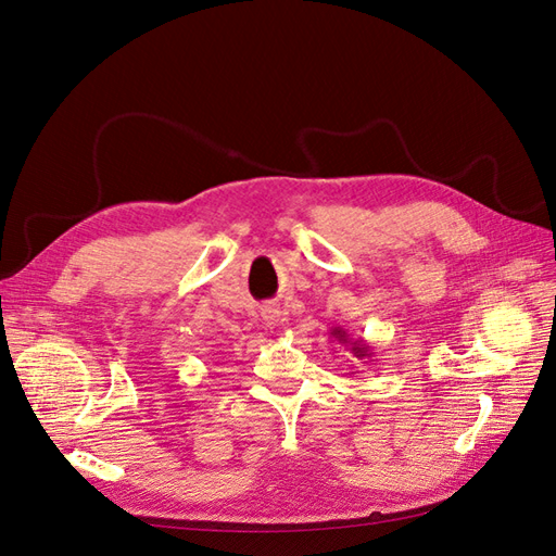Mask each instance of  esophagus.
I'll return each instance as SVG.
<instances>
[{
	"label": "esophagus",
	"instance_id": "34e87169",
	"mask_svg": "<svg viewBox=\"0 0 556 556\" xmlns=\"http://www.w3.org/2000/svg\"><path fill=\"white\" fill-rule=\"evenodd\" d=\"M285 313L276 306V304H268V306H264L262 308V317H264V325H268V327H278L280 323H282V317Z\"/></svg>",
	"mask_w": 556,
	"mask_h": 556
}]
</instances>
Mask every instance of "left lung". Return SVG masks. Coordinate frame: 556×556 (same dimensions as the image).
<instances>
[{"label":"left lung","instance_id":"left-lung-1","mask_svg":"<svg viewBox=\"0 0 556 556\" xmlns=\"http://www.w3.org/2000/svg\"><path fill=\"white\" fill-rule=\"evenodd\" d=\"M331 336L339 343H343L345 348H350V352L352 355H355L357 359H371L374 357V350H371V345H368L366 341H362V339H350V333L345 331V329H341V327H333L331 329Z\"/></svg>","mask_w":556,"mask_h":556}]
</instances>
